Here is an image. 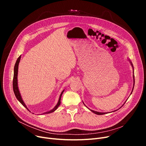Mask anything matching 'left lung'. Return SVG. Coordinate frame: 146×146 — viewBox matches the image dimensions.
<instances>
[{"instance_id":"1","label":"left lung","mask_w":146,"mask_h":146,"mask_svg":"<svg viewBox=\"0 0 146 146\" xmlns=\"http://www.w3.org/2000/svg\"><path fill=\"white\" fill-rule=\"evenodd\" d=\"M131 65H132V66H133V64H131ZM133 78H134V83H135V80H134V76H133ZM133 89H134V87H133ZM132 92H133V90H132ZM92 112H94V113H95V114H97V115H104V114H105V113H102V112H96V111H93V110H90Z\"/></svg>"}]
</instances>
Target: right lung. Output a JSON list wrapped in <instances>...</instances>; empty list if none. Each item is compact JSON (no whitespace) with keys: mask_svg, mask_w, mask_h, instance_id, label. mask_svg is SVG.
I'll return each mask as SVG.
<instances>
[{"mask_svg":"<svg viewBox=\"0 0 146 146\" xmlns=\"http://www.w3.org/2000/svg\"><path fill=\"white\" fill-rule=\"evenodd\" d=\"M20 59H21V56H19L17 60V62L16 63H15V67H14V74H13V92H14V94L15 95V96H16V98H17L18 100L22 104V105L23 106H24L25 108L28 110V108H27V106L25 105L24 101H22V99L21 96V95H20V93H19V89H18V79H17V76H18V64H19V61H20ZM64 90L61 92L60 96V98H59V100H58V102L57 103V104L56 105V106L52 110H51L50 111H48V112H45L44 113V114L45 113H51L52 112H54V111H56L57 108L58 107V106L60 105L61 104V95H62L63 93Z\"/></svg>","mask_w":146,"mask_h":146,"instance_id":"add662e5","label":"right lung"}]
</instances>
